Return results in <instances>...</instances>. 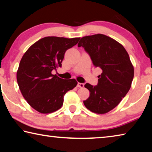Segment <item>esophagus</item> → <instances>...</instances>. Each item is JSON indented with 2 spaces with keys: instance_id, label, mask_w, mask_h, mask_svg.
Here are the masks:
<instances>
[{
  "instance_id": "esophagus-1",
  "label": "esophagus",
  "mask_w": 152,
  "mask_h": 152,
  "mask_svg": "<svg viewBox=\"0 0 152 152\" xmlns=\"http://www.w3.org/2000/svg\"><path fill=\"white\" fill-rule=\"evenodd\" d=\"M77 86L79 87V88H83V87L84 86V83H80V82H78V84H77Z\"/></svg>"
}]
</instances>
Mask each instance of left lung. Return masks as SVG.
I'll return each instance as SVG.
<instances>
[{
  "mask_svg": "<svg viewBox=\"0 0 152 152\" xmlns=\"http://www.w3.org/2000/svg\"><path fill=\"white\" fill-rule=\"evenodd\" d=\"M78 46L84 48L93 65L102 71L96 86L84 85L90 96L83 102L91 111L104 114L117 107L131 88L134 69L129 56L121 44L102 34L83 37Z\"/></svg>",
  "mask_w": 152,
  "mask_h": 152,
  "instance_id": "obj_1",
  "label": "left lung"
}]
</instances>
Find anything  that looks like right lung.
Instances as JSON below:
<instances>
[{
	"label": "right lung",
	"instance_id": "add662e5",
	"mask_svg": "<svg viewBox=\"0 0 152 152\" xmlns=\"http://www.w3.org/2000/svg\"><path fill=\"white\" fill-rule=\"evenodd\" d=\"M79 39L45 37L31 46L22 57L17 83L24 99L37 111L45 114L60 109L64 95L78 84L75 79L60 78L51 72L61 67L66 50Z\"/></svg>",
	"mask_w": 152,
	"mask_h": 152
}]
</instances>
